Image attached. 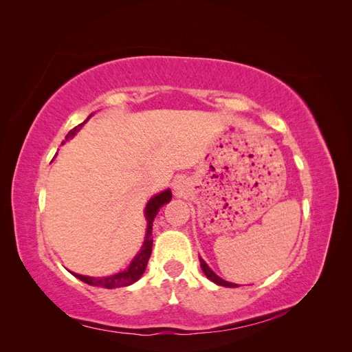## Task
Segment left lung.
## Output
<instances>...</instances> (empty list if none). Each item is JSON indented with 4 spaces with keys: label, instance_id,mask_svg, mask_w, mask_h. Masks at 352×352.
Masks as SVG:
<instances>
[{
    "label": "left lung",
    "instance_id": "8db88e82",
    "mask_svg": "<svg viewBox=\"0 0 352 352\" xmlns=\"http://www.w3.org/2000/svg\"><path fill=\"white\" fill-rule=\"evenodd\" d=\"M199 263H201V269H202V272L206 273V276H207V278H208L210 280H212V282L217 283V285H220V286H226V287H238V285H236V283H230V282H226V280H223L221 278H219V276L208 267L207 263H206L204 260H201V258H199Z\"/></svg>",
    "mask_w": 352,
    "mask_h": 352
}]
</instances>
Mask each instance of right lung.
Masks as SVG:
<instances>
[{"label": "right lung", "instance_id": "add662e5", "mask_svg": "<svg viewBox=\"0 0 352 352\" xmlns=\"http://www.w3.org/2000/svg\"><path fill=\"white\" fill-rule=\"evenodd\" d=\"M85 122H87V120H85ZM82 124L73 127V129L67 133L66 141L79 131V127ZM170 199H172V192H170V189H167V190H164V192L158 194L154 198H151L150 202L146 204V208H145V216H146V220H148L146 236H145V241H144V245H142L140 254L136 255L133 261L131 263L129 267H127L124 272L109 276V278H91V276H82V274H76V273H73V276H76L78 279H80L85 283L92 285V286L107 287V289H111V287L127 286V285H132L133 282H136L138 279L141 278L142 273L145 272L148 260H150V255H151V250H153V238L151 236H153L154 217L157 216L160 207H163L166 202H168Z\"/></svg>", "mask_w": 352, "mask_h": 352}]
</instances>
